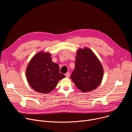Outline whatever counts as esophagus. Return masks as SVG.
I'll return each mask as SVG.
<instances>
[{
    "label": "esophagus",
    "instance_id": "34e87169",
    "mask_svg": "<svg viewBox=\"0 0 132 132\" xmlns=\"http://www.w3.org/2000/svg\"><path fill=\"white\" fill-rule=\"evenodd\" d=\"M65 76H66V77L69 78V77H70V73H69V72H67V73L65 74Z\"/></svg>",
    "mask_w": 132,
    "mask_h": 132
}]
</instances>
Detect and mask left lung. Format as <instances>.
Here are the masks:
<instances>
[{"instance_id": "left-lung-1", "label": "left lung", "mask_w": 132, "mask_h": 132, "mask_svg": "<svg viewBox=\"0 0 132 132\" xmlns=\"http://www.w3.org/2000/svg\"><path fill=\"white\" fill-rule=\"evenodd\" d=\"M103 76L102 66L96 55L89 48L77 51L75 68L70 78L83 92L97 88Z\"/></svg>"}]
</instances>
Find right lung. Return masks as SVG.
<instances>
[{"label":"right lung","mask_w":132,"mask_h":132,"mask_svg":"<svg viewBox=\"0 0 132 132\" xmlns=\"http://www.w3.org/2000/svg\"><path fill=\"white\" fill-rule=\"evenodd\" d=\"M27 79L30 86L36 92L50 93L59 81L65 77L60 72L57 64L52 62L51 54L37 53L29 62L26 70Z\"/></svg>","instance_id":"add662e5"}]
</instances>
